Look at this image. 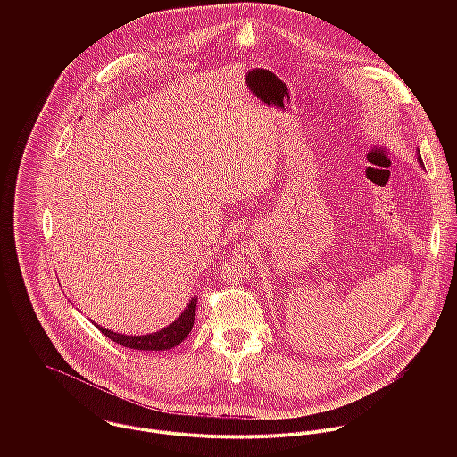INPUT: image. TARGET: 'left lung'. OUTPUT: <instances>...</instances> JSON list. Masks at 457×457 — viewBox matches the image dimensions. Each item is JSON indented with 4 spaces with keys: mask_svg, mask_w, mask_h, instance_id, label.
I'll list each match as a JSON object with an SVG mask.
<instances>
[{
    "mask_svg": "<svg viewBox=\"0 0 457 457\" xmlns=\"http://www.w3.org/2000/svg\"><path fill=\"white\" fill-rule=\"evenodd\" d=\"M419 162H420V163H422V160H420V153H419Z\"/></svg>",
    "mask_w": 457,
    "mask_h": 457,
    "instance_id": "obj_1",
    "label": "left lung"
}]
</instances>
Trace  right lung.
Segmentation results:
<instances>
[{
	"label": "right lung",
	"instance_id": "obj_1",
	"mask_svg": "<svg viewBox=\"0 0 457 457\" xmlns=\"http://www.w3.org/2000/svg\"><path fill=\"white\" fill-rule=\"evenodd\" d=\"M195 308L196 299L194 297L178 320H174L170 326L165 327L158 332L144 334V336H127V334L112 332V330L96 326V324L95 326L98 327V330L102 334H105L109 339L116 341L121 346L131 348V350H147V352L170 350V348L178 346L190 334V330L194 327V320H195Z\"/></svg>",
	"mask_w": 457,
	"mask_h": 457
}]
</instances>
